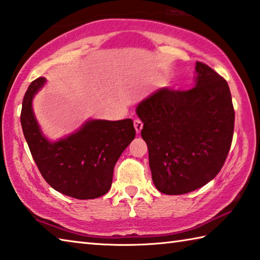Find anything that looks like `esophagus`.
Returning <instances> with one entry per match:
<instances>
[{
    "label": "esophagus",
    "mask_w": 260,
    "mask_h": 260,
    "mask_svg": "<svg viewBox=\"0 0 260 260\" xmlns=\"http://www.w3.org/2000/svg\"><path fill=\"white\" fill-rule=\"evenodd\" d=\"M134 127H135L136 133H140V132L142 131V128H143V122L141 121L140 119H135L134 120Z\"/></svg>",
    "instance_id": "34e87169"
}]
</instances>
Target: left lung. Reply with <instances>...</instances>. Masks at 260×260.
<instances>
[{
  "instance_id": "left-lung-1",
  "label": "left lung",
  "mask_w": 260,
  "mask_h": 260,
  "mask_svg": "<svg viewBox=\"0 0 260 260\" xmlns=\"http://www.w3.org/2000/svg\"><path fill=\"white\" fill-rule=\"evenodd\" d=\"M196 86L161 88L136 108L152 181L165 194H185L210 182L232 144L234 108L228 82L197 61Z\"/></svg>"
}]
</instances>
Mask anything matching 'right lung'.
<instances>
[{
	"mask_svg": "<svg viewBox=\"0 0 260 260\" xmlns=\"http://www.w3.org/2000/svg\"><path fill=\"white\" fill-rule=\"evenodd\" d=\"M45 83L39 77L28 86L20 115L32 159L48 184L75 199H95L110 190L114 168L135 138L132 119L88 120L76 133L50 142L40 129L31 101Z\"/></svg>",
	"mask_w": 260,
	"mask_h": 260,
	"instance_id": "obj_1",
	"label": "right lung"
}]
</instances>
